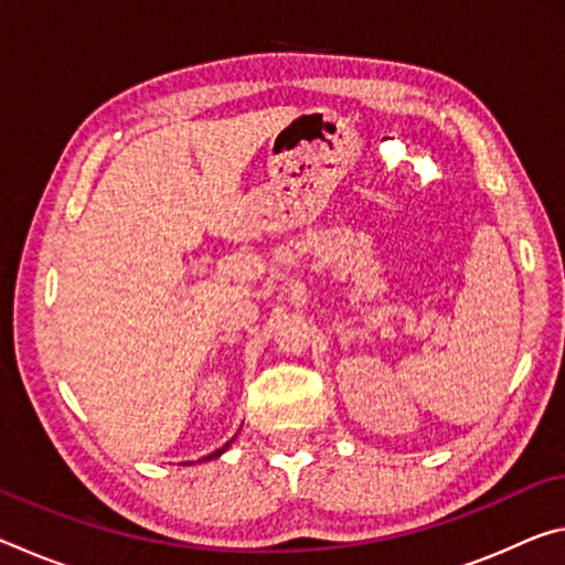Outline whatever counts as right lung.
<instances>
[{"label": "right lung", "mask_w": 565, "mask_h": 565, "mask_svg": "<svg viewBox=\"0 0 565 565\" xmlns=\"http://www.w3.org/2000/svg\"><path fill=\"white\" fill-rule=\"evenodd\" d=\"M232 441H234V438H232ZM232 441H226L222 448H216V451L214 454H209V456H204L202 458V461H212V458H216V456H222L224 451H226V448H228V444H232ZM189 463H194V461H189Z\"/></svg>", "instance_id": "obj_1"}]
</instances>
